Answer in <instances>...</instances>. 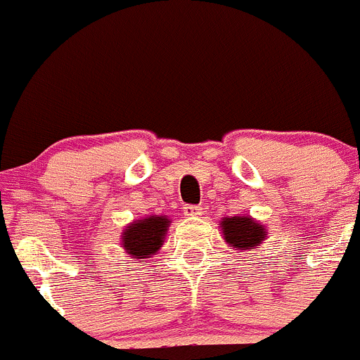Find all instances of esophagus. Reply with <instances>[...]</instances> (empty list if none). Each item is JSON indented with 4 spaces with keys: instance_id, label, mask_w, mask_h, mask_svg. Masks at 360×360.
I'll use <instances>...</instances> for the list:
<instances>
[{
    "instance_id": "obj_1",
    "label": "esophagus",
    "mask_w": 360,
    "mask_h": 360,
    "mask_svg": "<svg viewBox=\"0 0 360 360\" xmlns=\"http://www.w3.org/2000/svg\"><path fill=\"white\" fill-rule=\"evenodd\" d=\"M183 212L186 217H199L202 215V206H200V204L199 206H197V204H186L183 208Z\"/></svg>"
}]
</instances>
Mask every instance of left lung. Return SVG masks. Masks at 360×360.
<instances>
[{
    "instance_id": "1",
    "label": "left lung",
    "mask_w": 360,
    "mask_h": 360,
    "mask_svg": "<svg viewBox=\"0 0 360 360\" xmlns=\"http://www.w3.org/2000/svg\"><path fill=\"white\" fill-rule=\"evenodd\" d=\"M220 228L229 248H235L238 251H255V248L260 245L267 235L265 226L249 215L224 217L220 220Z\"/></svg>"
}]
</instances>
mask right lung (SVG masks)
Wrapping results in <instances>:
<instances>
[{
	"label": "right lung",
	"mask_w": 360,
	"mask_h": 360,
	"mask_svg": "<svg viewBox=\"0 0 360 360\" xmlns=\"http://www.w3.org/2000/svg\"><path fill=\"white\" fill-rule=\"evenodd\" d=\"M172 220L167 215H148L134 220L122 233V248L132 258L143 260L156 255L165 242V235Z\"/></svg>",
	"instance_id": "right-lung-1"
}]
</instances>
